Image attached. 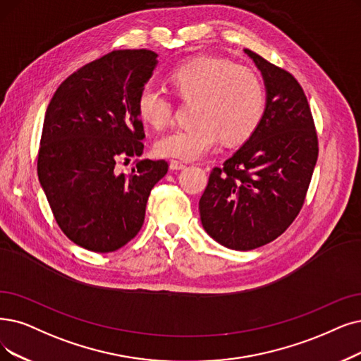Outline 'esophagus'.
<instances>
[{"instance_id":"34e87169","label":"esophagus","mask_w":361,"mask_h":361,"mask_svg":"<svg viewBox=\"0 0 361 361\" xmlns=\"http://www.w3.org/2000/svg\"><path fill=\"white\" fill-rule=\"evenodd\" d=\"M185 167H186V164L182 161H176V160L170 161V170H182Z\"/></svg>"}]
</instances>
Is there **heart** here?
Instances as JSON below:
<instances>
[{
	"label": "heart",
	"instance_id": "obj_1",
	"mask_svg": "<svg viewBox=\"0 0 361 361\" xmlns=\"http://www.w3.org/2000/svg\"><path fill=\"white\" fill-rule=\"evenodd\" d=\"M169 81L183 100H195L191 126L178 127L155 142L158 155L195 160L216 142L249 139L265 112V85L257 72L219 57H197L171 69ZM136 108L147 124L163 128L171 120L170 96L154 82L139 90Z\"/></svg>",
	"mask_w": 361,
	"mask_h": 361
}]
</instances>
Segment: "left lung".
Segmentation results:
<instances>
[{"instance_id": "obj_1", "label": "left lung", "mask_w": 361, "mask_h": 361, "mask_svg": "<svg viewBox=\"0 0 361 361\" xmlns=\"http://www.w3.org/2000/svg\"><path fill=\"white\" fill-rule=\"evenodd\" d=\"M244 51L262 72L264 117L244 145L210 171L198 209L212 238L246 252L280 237L299 214L319 157V139L298 80L255 51Z\"/></svg>"}]
</instances>
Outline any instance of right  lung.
Wrapping results in <instances>:
<instances>
[{
    "label": "right lung",
    "instance_id": "1",
    "mask_svg": "<svg viewBox=\"0 0 361 361\" xmlns=\"http://www.w3.org/2000/svg\"><path fill=\"white\" fill-rule=\"evenodd\" d=\"M157 65L151 50H114L71 74L46 111L38 179L54 219L78 246L109 253L140 231L164 160H136L128 175L118 160L143 152L139 90Z\"/></svg>",
    "mask_w": 361,
    "mask_h": 361
}]
</instances>
